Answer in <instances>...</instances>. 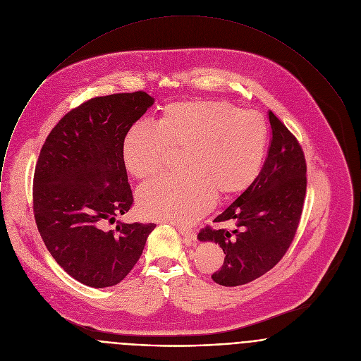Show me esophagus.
Here are the masks:
<instances>
[{
    "label": "esophagus",
    "mask_w": 361,
    "mask_h": 361,
    "mask_svg": "<svg viewBox=\"0 0 361 361\" xmlns=\"http://www.w3.org/2000/svg\"><path fill=\"white\" fill-rule=\"evenodd\" d=\"M176 230H178V231H179V234L182 235L183 242H185L186 245H192V243H195L196 240H197L196 233H195V231H192V230H188V228L180 227V226H176Z\"/></svg>",
    "instance_id": "obj_1"
}]
</instances>
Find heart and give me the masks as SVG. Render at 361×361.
I'll return each mask as SVG.
<instances>
[{
    "label": "heart",
    "instance_id": "b5f03b06",
    "mask_svg": "<svg viewBox=\"0 0 361 361\" xmlns=\"http://www.w3.org/2000/svg\"><path fill=\"white\" fill-rule=\"evenodd\" d=\"M266 144L262 118L226 102L188 101L169 105L157 127L134 124L123 141V161L137 179L158 173L169 151H180L182 173L144 183L138 207L152 220L190 224L214 203L217 193L245 190L257 176Z\"/></svg>",
    "mask_w": 361,
    "mask_h": 361
}]
</instances>
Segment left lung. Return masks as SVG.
Instances as JSON below:
<instances>
[{
  "label": "left lung",
  "mask_w": 361,
  "mask_h": 361,
  "mask_svg": "<svg viewBox=\"0 0 361 361\" xmlns=\"http://www.w3.org/2000/svg\"><path fill=\"white\" fill-rule=\"evenodd\" d=\"M271 138L256 179L214 223L234 230L203 228L197 238L219 243L226 257L212 279L226 287L246 284L273 269L297 233L307 192V164L291 131L269 111Z\"/></svg>",
  "instance_id": "1"
}]
</instances>
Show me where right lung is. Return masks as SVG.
Masks as SVG:
<instances>
[{
  "mask_svg": "<svg viewBox=\"0 0 361 361\" xmlns=\"http://www.w3.org/2000/svg\"><path fill=\"white\" fill-rule=\"evenodd\" d=\"M154 98L142 91L92 98L47 135L35 168L33 213L56 262L80 283L104 288L130 273L155 224L118 221L133 204L123 141Z\"/></svg>",
  "mask_w": 361,
  "mask_h": 361,
  "instance_id": "right-lung-1",
  "label": "right lung"
}]
</instances>
